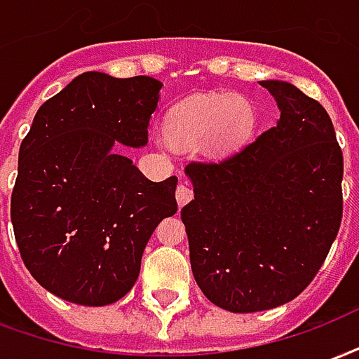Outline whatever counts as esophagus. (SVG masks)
I'll return each mask as SVG.
<instances>
[{
    "label": "esophagus",
    "instance_id": "34e87169",
    "mask_svg": "<svg viewBox=\"0 0 359 359\" xmlns=\"http://www.w3.org/2000/svg\"><path fill=\"white\" fill-rule=\"evenodd\" d=\"M192 190H190V187H187V184H179L177 187V203H179V207L187 205L188 201L192 200Z\"/></svg>",
    "mask_w": 359,
    "mask_h": 359
}]
</instances>
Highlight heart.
Wrapping results in <instances>:
<instances>
[{
  "instance_id": "b5f03b06",
  "label": "heart",
  "mask_w": 359,
  "mask_h": 359,
  "mask_svg": "<svg viewBox=\"0 0 359 359\" xmlns=\"http://www.w3.org/2000/svg\"><path fill=\"white\" fill-rule=\"evenodd\" d=\"M255 126V108L241 95H198L175 104L167 114L165 131L180 146L205 140L211 154H226L240 146Z\"/></svg>"
}]
</instances>
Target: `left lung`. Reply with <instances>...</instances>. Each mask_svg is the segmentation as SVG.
I'll return each mask as SVG.
<instances>
[{
  "label": "left lung",
  "instance_id": "8db88e82",
  "mask_svg": "<svg viewBox=\"0 0 359 359\" xmlns=\"http://www.w3.org/2000/svg\"><path fill=\"white\" fill-rule=\"evenodd\" d=\"M278 126L219 161L187 165L182 207L194 278L236 314L281 306L308 287L342 219V150L325 108L287 81H261Z\"/></svg>",
  "mask_w": 359,
  "mask_h": 359
}]
</instances>
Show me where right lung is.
<instances>
[{
  "mask_svg": "<svg viewBox=\"0 0 359 359\" xmlns=\"http://www.w3.org/2000/svg\"><path fill=\"white\" fill-rule=\"evenodd\" d=\"M161 85L85 72L39 106L20 144L15 240L34 280L65 301H119L156 226L177 213V177L148 180L118 146H146Z\"/></svg>",
  "mask_w": 359,
  "mask_h": 359,
  "instance_id": "1",
  "label": "right lung"
}]
</instances>
